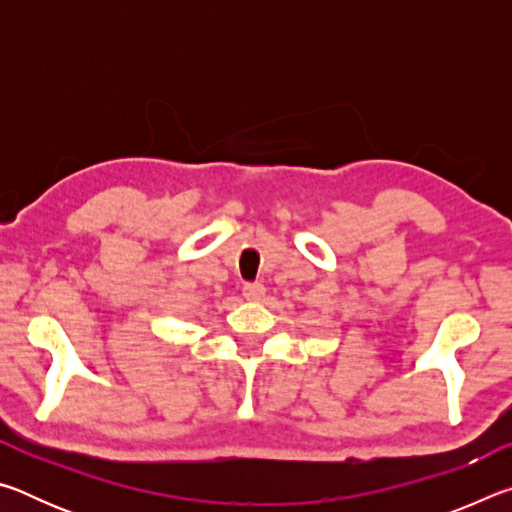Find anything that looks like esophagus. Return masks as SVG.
I'll use <instances>...</instances> for the list:
<instances>
[{
  "instance_id": "obj_1",
  "label": "esophagus",
  "mask_w": 512,
  "mask_h": 512,
  "mask_svg": "<svg viewBox=\"0 0 512 512\" xmlns=\"http://www.w3.org/2000/svg\"><path fill=\"white\" fill-rule=\"evenodd\" d=\"M264 284H244V298L250 300V302H257L264 298Z\"/></svg>"
}]
</instances>
